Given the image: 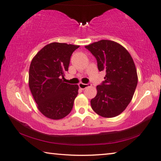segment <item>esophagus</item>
I'll list each match as a JSON object with an SVG mask.
<instances>
[{"mask_svg":"<svg viewBox=\"0 0 161 161\" xmlns=\"http://www.w3.org/2000/svg\"><path fill=\"white\" fill-rule=\"evenodd\" d=\"M91 86V84H83V83H80L79 84V86H80V88L81 89H86L87 86Z\"/></svg>","mask_w":161,"mask_h":161,"instance_id":"1","label":"esophagus"}]
</instances>
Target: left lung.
<instances>
[{
	"mask_svg": "<svg viewBox=\"0 0 161 161\" xmlns=\"http://www.w3.org/2000/svg\"><path fill=\"white\" fill-rule=\"evenodd\" d=\"M96 58L98 69L105 71L104 81L97 86L91 100L92 109L99 116L112 118L126 109L138 83L134 62L126 49L119 43L102 40L85 46Z\"/></svg>",
	"mask_w": 161,
	"mask_h": 161,
	"instance_id": "8db88e82",
	"label": "left lung"
}]
</instances>
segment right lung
Masks as SVG:
<instances>
[{
  "label": "right lung",
  "mask_w": 161,
  "mask_h": 161,
  "mask_svg": "<svg viewBox=\"0 0 161 161\" xmlns=\"http://www.w3.org/2000/svg\"><path fill=\"white\" fill-rule=\"evenodd\" d=\"M80 46L52 42L45 45L32 59L29 69V87L37 108L45 116L58 120L72 109L78 94L77 84L64 82L70 58Z\"/></svg>",
  "instance_id": "add662e5"
}]
</instances>
